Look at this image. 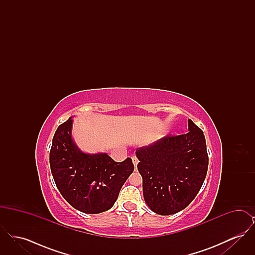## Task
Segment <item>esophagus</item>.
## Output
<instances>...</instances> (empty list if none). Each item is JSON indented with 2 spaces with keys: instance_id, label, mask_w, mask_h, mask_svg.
Listing matches in <instances>:
<instances>
[{
  "instance_id": "obj_1",
  "label": "esophagus",
  "mask_w": 255,
  "mask_h": 255,
  "mask_svg": "<svg viewBox=\"0 0 255 255\" xmlns=\"http://www.w3.org/2000/svg\"><path fill=\"white\" fill-rule=\"evenodd\" d=\"M132 160H133V165H134V167H135V166L137 165V163H138V158L133 156V158H132Z\"/></svg>"
}]
</instances>
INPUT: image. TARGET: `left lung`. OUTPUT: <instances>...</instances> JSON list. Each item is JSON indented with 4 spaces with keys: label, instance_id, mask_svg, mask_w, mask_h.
<instances>
[{
    "label": "left lung",
    "instance_id": "obj_1",
    "mask_svg": "<svg viewBox=\"0 0 255 255\" xmlns=\"http://www.w3.org/2000/svg\"><path fill=\"white\" fill-rule=\"evenodd\" d=\"M188 133L166 135L135 151L146 204L159 215L184 209L200 191L208 167L204 132L188 120Z\"/></svg>",
    "mask_w": 255,
    "mask_h": 255
}]
</instances>
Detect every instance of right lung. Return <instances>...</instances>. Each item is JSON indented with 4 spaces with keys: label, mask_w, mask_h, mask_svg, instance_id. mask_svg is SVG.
<instances>
[{
    "label": "right lung",
    "mask_w": 255,
    "mask_h": 255,
    "mask_svg": "<svg viewBox=\"0 0 255 255\" xmlns=\"http://www.w3.org/2000/svg\"><path fill=\"white\" fill-rule=\"evenodd\" d=\"M70 118L57 128L49 152V164L55 184L64 199L87 214L109 210L122 185L133 173L131 158L117 162L106 153L86 154L72 136Z\"/></svg>",
    "instance_id": "add662e5"
}]
</instances>
